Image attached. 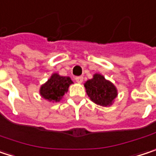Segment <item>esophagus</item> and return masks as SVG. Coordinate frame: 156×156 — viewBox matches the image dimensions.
Instances as JSON below:
<instances>
[{"mask_svg": "<svg viewBox=\"0 0 156 156\" xmlns=\"http://www.w3.org/2000/svg\"><path fill=\"white\" fill-rule=\"evenodd\" d=\"M75 81H76V83H82L83 81V76H76V77H75Z\"/></svg>", "mask_w": 156, "mask_h": 156, "instance_id": "obj_1", "label": "esophagus"}]
</instances>
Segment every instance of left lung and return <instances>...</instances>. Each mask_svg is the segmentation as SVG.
Returning a JSON list of instances; mask_svg holds the SVG:
<instances>
[{
    "instance_id": "1",
    "label": "left lung",
    "mask_w": 156,
    "mask_h": 156,
    "mask_svg": "<svg viewBox=\"0 0 156 156\" xmlns=\"http://www.w3.org/2000/svg\"><path fill=\"white\" fill-rule=\"evenodd\" d=\"M84 87L90 100L101 106H112L118 96L116 87L100 73H95L92 79L84 83Z\"/></svg>"
}]
</instances>
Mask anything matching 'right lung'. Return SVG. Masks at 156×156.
Listing matches in <instances>:
<instances>
[{"instance_id": "add662e5", "label": "right lung", "mask_w": 156, "mask_h": 156, "mask_svg": "<svg viewBox=\"0 0 156 156\" xmlns=\"http://www.w3.org/2000/svg\"><path fill=\"white\" fill-rule=\"evenodd\" d=\"M73 83L70 77L61 76L58 73H54L50 79L41 86L40 95L50 102H59Z\"/></svg>"}]
</instances>
